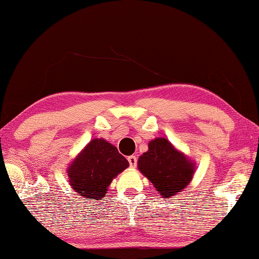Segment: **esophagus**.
Segmentation results:
<instances>
[{
  "instance_id": "obj_1",
  "label": "esophagus",
  "mask_w": 259,
  "mask_h": 259,
  "mask_svg": "<svg viewBox=\"0 0 259 259\" xmlns=\"http://www.w3.org/2000/svg\"><path fill=\"white\" fill-rule=\"evenodd\" d=\"M128 161H129V164H130L131 168H135V166L137 165V156H136V155L128 156Z\"/></svg>"
}]
</instances>
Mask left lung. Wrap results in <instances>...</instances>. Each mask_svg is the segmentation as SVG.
Here are the masks:
<instances>
[{
	"label": "left lung",
	"instance_id": "obj_1",
	"mask_svg": "<svg viewBox=\"0 0 259 259\" xmlns=\"http://www.w3.org/2000/svg\"><path fill=\"white\" fill-rule=\"evenodd\" d=\"M138 170L153 184L162 198L168 199L191 183L195 172V162L166 138L157 137L148 143L147 152L139 156Z\"/></svg>",
	"mask_w": 259,
	"mask_h": 259
}]
</instances>
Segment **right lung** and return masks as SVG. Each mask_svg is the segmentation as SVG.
Listing matches in <instances>:
<instances>
[{
    "mask_svg": "<svg viewBox=\"0 0 259 259\" xmlns=\"http://www.w3.org/2000/svg\"><path fill=\"white\" fill-rule=\"evenodd\" d=\"M129 162L104 138H94L67 166L69 185L78 196L102 200L117 175Z\"/></svg>",
    "mask_w": 259,
    "mask_h": 259,
    "instance_id": "add662e5",
    "label": "right lung"
}]
</instances>
